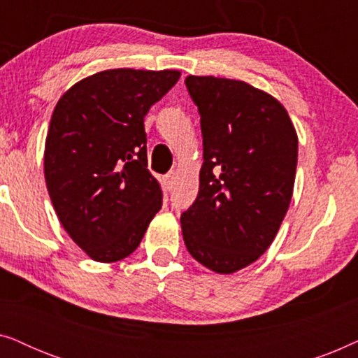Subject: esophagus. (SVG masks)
Masks as SVG:
<instances>
[{"instance_id":"obj_1","label":"esophagus","mask_w":358,"mask_h":358,"mask_svg":"<svg viewBox=\"0 0 358 358\" xmlns=\"http://www.w3.org/2000/svg\"><path fill=\"white\" fill-rule=\"evenodd\" d=\"M176 179H178V173H176V171H169V173L164 176L166 189H168V190L173 189L174 184H176Z\"/></svg>"}]
</instances>
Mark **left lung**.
<instances>
[{
	"mask_svg": "<svg viewBox=\"0 0 358 358\" xmlns=\"http://www.w3.org/2000/svg\"><path fill=\"white\" fill-rule=\"evenodd\" d=\"M199 107V195L180 217L187 251L217 273L256 262L275 239L293 195L298 136L280 101L239 80L185 78Z\"/></svg>",
	"mask_w": 358,
	"mask_h": 358,
	"instance_id": "1",
	"label": "left lung"
}]
</instances>
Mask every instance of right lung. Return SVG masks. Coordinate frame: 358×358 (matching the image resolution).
I'll return each instance as SVG.
<instances>
[{"mask_svg": "<svg viewBox=\"0 0 358 358\" xmlns=\"http://www.w3.org/2000/svg\"><path fill=\"white\" fill-rule=\"evenodd\" d=\"M179 78L115 68L78 81L57 102L43 174L62 227L92 261L129 257L159 212L143 119Z\"/></svg>", "mask_w": 358, "mask_h": 358, "instance_id": "1", "label": "right lung"}]
</instances>
